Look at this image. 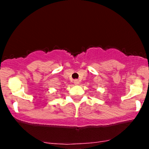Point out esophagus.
<instances>
[{
    "instance_id": "obj_1",
    "label": "esophagus",
    "mask_w": 149,
    "mask_h": 149,
    "mask_svg": "<svg viewBox=\"0 0 149 149\" xmlns=\"http://www.w3.org/2000/svg\"><path fill=\"white\" fill-rule=\"evenodd\" d=\"M73 82H74V84H76V85H79V81H78V80H76H76H74V81H73Z\"/></svg>"
}]
</instances>
